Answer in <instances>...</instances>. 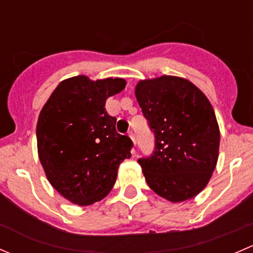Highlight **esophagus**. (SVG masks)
Segmentation results:
<instances>
[{"label":"esophagus","mask_w":253,"mask_h":253,"mask_svg":"<svg viewBox=\"0 0 253 253\" xmlns=\"http://www.w3.org/2000/svg\"><path fill=\"white\" fill-rule=\"evenodd\" d=\"M128 137H129V138H131V141H132V143H133V145H136V144H137V142H136V137H134V133H133V132H129V133H128ZM134 152H136V150L133 149V153H134Z\"/></svg>","instance_id":"esophagus-1"}]
</instances>
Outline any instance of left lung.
<instances>
[{
    "label": "left lung",
    "instance_id": "1",
    "mask_svg": "<svg viewBox=\"0 0 253 253\" xmlns=\"http://www.w3.org/2000/svg\"><path fill=\"white\" fill-rule=\"evenodd\" d=\"M134 94L155 137L152 157L138 160L148 186L172 203L196 197L218 162L220 131L211 101L176 76L142 79Z\"/></svg>",
    "mask_w": 253,
    "mask_h": 253
}]
</instances>
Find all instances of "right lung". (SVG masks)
<instances>
[{"mask_svg":"<svg viewBox=\"0 0 253 253\" xmlns=\"http://www.w3.org/2000/svg\"><path fill=\"white\" fill-rule=\"evenodd\" d=\"M126 86L124 78L61 82L39 114V160L48 182L70 202L90 206L109 195L119 167L131 157L132 141L116 132L106 99Z\"/></svg>","mask_w":253,"mask_h":253,"instance_id":"1","label":"right lung"}]
</instances>
